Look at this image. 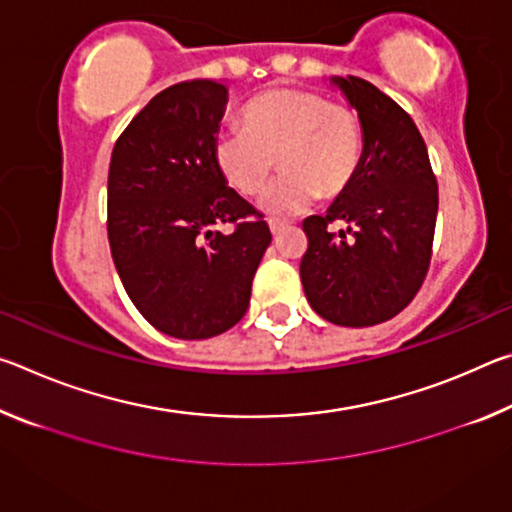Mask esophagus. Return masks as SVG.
Returning a JSON list of instances; mask_svg holds the SVG:
<instances>
[{"instance_id": "obj_1", "label": "esophagus", "mask_w": 512, "mask_h": 512, "mask_svg": "<svg viewBox=\"0 0 512 512\" xmlns=\"http://www.w3.org/2000/svg\"><path fill=\"white\" fill-rule=\"evenodd\" d=\"M287 225H289V221H284V219H268V228H271L273 235L282 232L284 228H287Z\"/></svg>"}]
</instances>
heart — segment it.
<instances>
[{"label": "heart", "mask_w": 512, "mask_h": 512, "mask_svg": "<svg viewBox=\"0 0 512 512\" xmlns=\"http://www.w3.org/2000/svg\"><path fill=\"white\" fill-rule=\"evenodd\" d=\"M241 126L223 128L212 144L225 183L244 196L264 192L277 164L287 173L268 189L264 210L296 214L323 196L348 192L363 153L357 110L320 92L277 88L241 108Z\"/></svg>", "instance_id": "1"}]
</instances>
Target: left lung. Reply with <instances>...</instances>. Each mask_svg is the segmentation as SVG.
I'll use <instances>...</instances> for the list:
<instances>
[{
	"label": "left lung",
	"mask_w": 512,
	"mask_h": 512,
	"mask_svg": "<svg viewBox=\"0 0 512 512\" xmlns=\"http://www.w3.org/2000/svg\"><path fill=\"white\" fill-rule=\"evenodd\" d=\"M359 112L361 167L325 216H307L302 287L318 316L343 327L379 325L409 305L427 277L438 183L409 112L359 76L334 79ZM348 231L331 230L334 222Z\"/></svg>",
	"instance_id": "8db88e82"
}]
</instances>
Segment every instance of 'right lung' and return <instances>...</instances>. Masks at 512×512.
I'll return each mask as SVG.
<instances>
[{
	"label": "right lung",
	"mask_w": 512,
	"mask_h": 512,
	"mask_svg": "<svg viewBox=\"0 0 512 512\" xmlns=\"http://www.w3.org/2000/svg\"><path fill=\"white\" fill-rule=\"evenodd\" d=\"M228 90L196 79L162 90L124 128L108 171V241L137 311L176 339L244 318L271 230L225 185L212 144ZM233 225L223 236L221 224Z\"/></svg>",
	"instance_id": "right-lung-1"
}]
</instances>
